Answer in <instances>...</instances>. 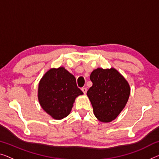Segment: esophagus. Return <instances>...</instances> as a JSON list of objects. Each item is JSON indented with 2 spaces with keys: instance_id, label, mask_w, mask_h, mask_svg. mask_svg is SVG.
Instances as JSON below:
<instances>
[{
  "instance_id": "esophagus-1",
  "label": "esophagus",
  "mask_w": 159,
  "mask_h": 159,
  "mask_svg": "<svg viewBox=\"0 0 159 159\" xmlns=\"http://www.w3.org/2000/svg\"><path fill=\"white\" fill-rule=\"evenodd\" d=\"M81 91H83V93H84V94H86V92H87V89H86V88H82Z\"/></svg>"
}]
</instances>
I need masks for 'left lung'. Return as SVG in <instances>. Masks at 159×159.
Masks as SVG:
<instances>
[{
  "label": "left lung",
  "mask_w": 159,
  "mask_h": 159,
  "mask_svg": "<svg viewBox=\"0 0 159 159\" xmlns=\"http://www.w3.org/2000/svg\"><path fill=\"white\" fill-rule=\"evenodd\" d=\"M93 83L87 91L97 119L109 123L117 118L129 100L131 89L125 78L114 68H98L90 75Z\"/></svg>",
  "instance_id": "8db88e82"
}]
</instances>
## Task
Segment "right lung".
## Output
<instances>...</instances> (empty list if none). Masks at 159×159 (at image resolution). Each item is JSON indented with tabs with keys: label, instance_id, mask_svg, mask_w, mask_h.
Instances as JSON below:
<instances>
[{
	"label": "right lung",
	"instance_id": "right-lung-1",
	"mask_svg": "<svg viewBox=\"0 0 159 159\" xmlns=\"http://www.w3.org/2000/svg\"><path fill=\"white\" fill-rule=\"evenodd\" d=\"M83 94L74 75L64 67L49 69L41 78L38 89L40 105L56 120L68 116L75 98Z\"/></svg>",
	"mask_w": 159,
	"mask_h": 159
}]
</instances>
